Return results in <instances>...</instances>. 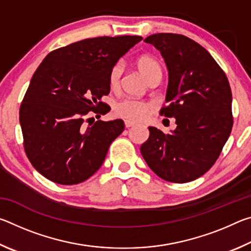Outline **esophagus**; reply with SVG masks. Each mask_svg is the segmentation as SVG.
Listing matches in <instances>:
<instances>
[{
    "instance_id": "obj_1",
    "label": "esophagus",
    "mask_w": 251,
    "mask_h": 251,
    "mask_svg": "<svg viewBox=\"0 0 251 251\" xmlns=\"http://www.w3.org/2000/svg\"><path fill=\"white\" fill-rule=\"evenodd\" d=\"M125 126H126V128H130V127L135 126V123L129 122V121H125Z\"/></svg>"
}]
</instances>
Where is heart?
Listing matches in <instances>:
<instances>
[{
  "instance_id": "b5f03b06",
  "label": "heart",
  "mask_w": 251,
  "mask_h": 251,
  "mask_svg": "<svg viewBox=\"0 0 251 251\" xmlns=\"http://www.w3.org/2000/svg\"><path fill=\"white\" fill-rule=\"evenodd\" d=\"M138 70L151 83L156 79H160L163 72H161L160 64L156 58L150 55H143L136 61ZM123 72V65L121 63H116L109 71L108 83L112 90H117L121 84V77ZM152 110V105L146 100H135L130 97H126L118 100L114 105V113L115 115L124 118L129 122H139L145 120Z\"/></svg>"
}]
</instances>
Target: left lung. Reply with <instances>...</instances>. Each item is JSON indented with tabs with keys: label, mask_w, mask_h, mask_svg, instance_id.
Segmentation results:
<instances>
[{
	"label": "left lung",
	"mask_w": 251,
	"mask_h": 251,
	"mask_svg": "<svg viewBox=\"0 0 251 251\" xmlns=\"http://www.w3.org/2000/svg\"><path fill=\"white\" fill-rule=\"evenodd\" d=\"M159 50L168 69L166 101L159 114L175 117L169 134L148 127L141 146L148 166L164 180L184 184L212 167L231 133V90L228 78L207 50L174 33L145 39Z\"/></svg>",
	"instance_id": "left-lung-1"
}]
</instances>
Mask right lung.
I'll return each mask as SVG.
<instances>
[{
    "label": "right lung",
    "mask_w": 251,
    "mask_h": 251,
    "mask_svg": "<svg viewBox=\"0 0 251 251\" xmlns=\"http://www.w3.org/2000/svg\"><path fill=\"white\" fill-rule=\"evenodd\" d=\"M142 36H100L46 55L20 107L24 151L33 167L61 185L83 182L99 171L124 122L96 121L110 107L108 75Z\"/></svg>",
    "instance_id": "obj_1"
}]
</instances>
